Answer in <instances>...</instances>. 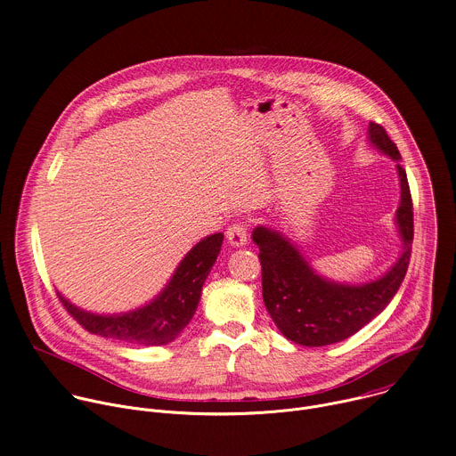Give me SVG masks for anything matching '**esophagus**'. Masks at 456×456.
I'll use <instances>...</instances> for the list:
<instances>
[{
	"label": "esophagus",
	"mask_w": 456,
	"mask_h": 456,
	"mask_svg": "<svg viewBox=\"0 0 456 456\" xmlns=\"http://www.w3.org/2000/svg\"><path fill=\"white\" fill-rule=\"evenodd\" d=\"M227 240L232 247H243L247 243L248 238V231H247V224L245 222H234L232 225H229L227 229Z\"/></svg>",
	"instance_id": "obj_1"
}]
</instances>
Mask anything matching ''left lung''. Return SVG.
<instances>
[{"label":"left lung","mask_w":456,"mask_h":456,"mask_svg":"<svg viewBox=\"0 0 456 456\" xmlns=\"http://www.w3.org/2000/svg\"><path fill=\"white\" fill-rule=\"evenodd\" d=\"M368 141L394 160H401L397 146L386 129L370 122ZM401 206L397 227L403 254L382 278L364 285H345L319 276L303 254L278 231L256 227L252 241L259 247L262 289L265 306L280 332L303 346H327L348 339L379 315L397 294L411 256L413 204L406 171L397 164Z\"/></svg>","instance_id":"obj_1"}]
</instances>
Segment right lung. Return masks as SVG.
<instances>
[{
    "instance_id": "obj_1",
    "label": "right lung",
    "mask_w": 456,
    "mask_h": 456,
    "mask_svg": "<svg viewBox=\"0 0 456 456\" xmlns=\"http://www.w3.org/2000/svg\"><path fill=\"white\" fill-rule=\"evenodd\" d=\"M224 234L216 232L194 245L176 267L166 289L146 306L113 315L85 312L64 299H59L69 314L90 334L132 345L160 346L178 338L197 312L202 285L220 254Z\"/></svg>"
}]
</instances>
